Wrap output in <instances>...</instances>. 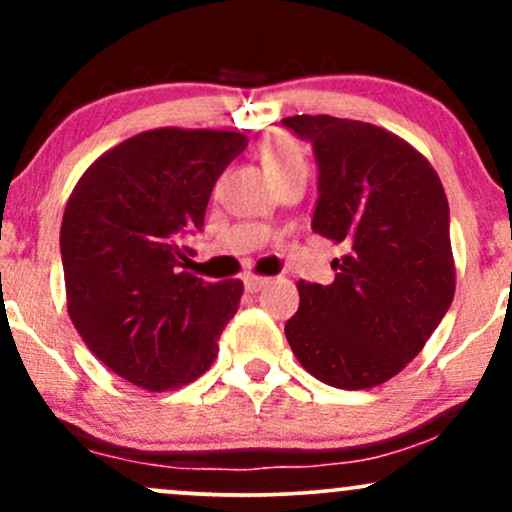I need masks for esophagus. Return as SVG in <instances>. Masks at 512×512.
<instances>
[{"label": "esophagus", "mask_w": 512, "mask_h": 512, "mask_svg": "<svg viewBox=\"0 0 512 512\" xmlns=\"http://www.w3.org/2000/svg\"><path fill=\"white\" fill-rule=\"evenodd\" d=\"M243 281H245V289H248L250 293H257V291L264 289V286L269 284L267 276H255V274H248Z\"/></svg>", "instance_id": "obj_1"}]
</instances>
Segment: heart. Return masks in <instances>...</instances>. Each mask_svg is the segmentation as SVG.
Listing matches in <instances>:
<instances>
[{
	"instance_id": "1",
	"label": "heart",
	"mask_w": 512,
	"mask_h": 512,
	"mask_svg": "<svg viewBox=\"0 0 512 512\" xmlns=\"http://www.w3.org/2000/svg\"><path fill=\"white\" fill-rule=\"evenodd\" d=\"M260 156L264 168H267V173L272 175L274 182L284 178L291 170L305 168L301 146L293 142L291 137H286V134H272V137L264 139L260 146Z\"/></svg>"
}]
</instances>
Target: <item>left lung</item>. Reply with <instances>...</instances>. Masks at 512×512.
Returning <instances> with one entry per match:
<instances>
[{"label":"left lung","instance_id":"1","mask_svg":"<svg viewBox=\"0 0 512 512\" xmlns=\"http://www.w3.org/2000/svg\"><path fill=\"white\" fill-rule=\"evenodd\" d=\"M281 125L313 144V231L344 250L332 260V284L298 281L301 305L286 339L322 383H387L424 349L455 296L443 182L383 127L332 115H293Z\"/></svg>","mask_w":512,"mask_h":512}]
</instances>
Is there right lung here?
I'll return each mask as SVG.
<instances>
[{"label": "right lung", "instance_id": "right-lung-1", "mask_svg": "<svg viewBox=\"0 0 512 512\" xmlns=\"http://www.w3.org/2000/svg\"><path fill=\"white\" fill-rule=\"evenodd\" d=\"M245 146L240 132L149 129L96 158L69 195L60 228L69 317L127 383L175 390L214 363L243 281L185 272L187 238Z\"/></svg>", "mask_w": 512, "mask_h": 512}]
</instances>
